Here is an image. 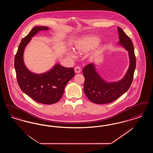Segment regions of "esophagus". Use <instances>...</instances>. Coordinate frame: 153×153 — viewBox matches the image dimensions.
<instances>
[{
  "instance_id": "34e87169",
  "label": "esophagus",
  "mask_w": 153,
  "mask_h": 153,
  "mask_svg": "<svg viewBox=\"0 0 153 153\" xmlns=\"http://www.w3.org/2000/svg\"><path fill=\"white\" fill-rule=\"evenodd\" d=\"M74 71L76 73H80L81 72V68H80V66H76L75 68H74Z\"/></svg>"
}]
</instances>
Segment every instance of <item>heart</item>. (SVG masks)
<instances>
[{"instance_id": "heart-1", "label": "heart", "mask_w": 153, "mask_h": 153, "mask_svg": "<svg viewBox=\"0 0 153 153\" xmlns=\"http://www.w3.org/2000/svg\"><path fill=\"white\" fill-rule=\"evenodd\" d=\"M99 39L93 36H87L82 38L76 45V50L79 53H84L94 48L99 44Z\"/></svg>"}]
</instances>
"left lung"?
<instances>
[{
  "label": "left lung",
  "mask_w": 153,
  "mask_h": 153,
  "mask_svg": "<svg viewBox=\"0 0 153 153\" xmlns=\"http://www.w3.org/2000/svg\"><path fill=\"white\" fill-rule=\"evenodd\" d=\"M119 43L128 51L130 59L129 68L123 79L118 82L108 83L104 81L95 71L92 64L82 69L85 77L84 91L88 99L94 103L103 104L116 100L131 86L136 67V57L131 39L120 27H117Z\"/></svg>",
  "instance_id": "left-lung-1"
}]
</instances>
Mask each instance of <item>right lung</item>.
<instances>
[{
    "instance_id": "right-lung-1",
    "label": "right lung",
    "mask_w": 153,
    "mask_h": 153,
    "mask_svg": "<svg viewBox=\"0 0 153 153\" xmlns=\"http://www.w3.org/2000/svg\"><path fill=\"white\" fill-rule=\"evenodd\" d=\"M47 30L46 26H36L22 39L15 56L14 67L18 84L24 93L39 103L52 104L61 99L66 84L74 76L73 68L56 64L49 72L38 74L29 71L23 60L24 49L31 38L39 31Z\"/></svg>"
}]
</instances>
